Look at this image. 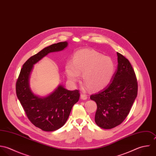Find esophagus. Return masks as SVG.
<instances>
[{
	"mask_svg": "<svg viewBox=\"0 0 156 156\" xmlns=\"http://www.w3.org/2000/svg\"><path fill=\"white\" fill-rule=\"evenodd\" d=\"M80 98H81L82 99H83V100H86V99H87L88 97H87V95H86V94H81V95H80Z\"/></svg>",
	"mask_w": 156,
	"mask_h": 156,
	"instance_id": "34e87169",
	"label": "esophagus"
}]
</instances>
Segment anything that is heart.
I'll list each match as a JSON object with an SVG mask.
<instances>
[{
	"label": "heart",
	"mask_w": 156,
	"mask_h": 156,
	"mask_svg": "<svg viewBox=\"0 0 156 156\" xmlns=\"http://www.w3.org/2000/svg\"><path fill=\"white\" fill-rule=\"evenodd\" d=\"M115 64L108 56L94 50H84L76 52L72 61L67 62L65 71L69 81L75 84L82 73L85 86L93 91H99L111 81Z\"/></svg>",
	"instance_id": "b5f03b06"
}]
</instances>
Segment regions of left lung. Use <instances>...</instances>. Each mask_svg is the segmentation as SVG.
Here are the masks:
<instances>
[{"mask_svg":"<svg viewBox=\"0 0 156 156\" xmlns=\"http://www.w3.org/2000/svg\"><path fill=\"white\" fill-rule=\"evenodd\" d=\"M118 66L111 83L90 99L98 106L95 122L104 129L121 124L128 115L137 96L138 85L134 69L129 60L117 52Z\"/></svg>","mask_w":156,"mask_h":156,"instance_id":"8db88e82","label":"left lung"}]
</instances>
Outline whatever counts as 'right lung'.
Wrapping results in <instances>:
<instances>
[{
    "label": "right lung",
    "mask_w": 156,
    "mask_h": 156,
    "mask_svg": "<svg viewBox=\"0 0 156 156\" xmlns=\"http://www.w3.org/2000/svg\"><path fill=\"white\" fill-rule=\"evenodd\" d=\"M66 42L47 47L30 57L23 65L16 83V95L30 121L45 131H53L66 123L72 107L80 98L79 91H69L60 85L49 96L42 98L34 95L29 87V77L33 65L48 53L63 50Z\"/></svg>",
    "instance_id": "1"
}]
</instances>
